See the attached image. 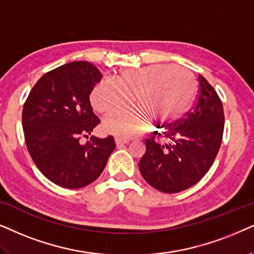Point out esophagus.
Segmentation results:
<instances>
[{
	"instance_id": "1",
	"label": "esophagus",
	"mask_w": 254,
	"mask_h": 254,
	"mask_svg": "<svg viewBox=\"0 0 254 254\" xmlns=\"http://www.w3.org/2000/svg\"><path fill=\"white\" fill-rule=\"evenodd\" d=\"M129 139H122V138H115V143H116V146L120 147L124 144H129Z\"/></svg>"
}]
</instances>
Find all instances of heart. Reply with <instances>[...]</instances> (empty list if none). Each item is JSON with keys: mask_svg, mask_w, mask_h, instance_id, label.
<instances>
[{"mask_svg": "<svg viewBox=\"0 0 254 254\" xmlns=\"http://www.w3.org/2000/svg\"><path fill=\"white\" fill-rule=\"evenodd\" d=\"M117 82H100L90 94L94 109L102 115L130 106L132 97L140 109L121 111L103 122L106 132L130 138L143 132L148 117L161 123L177 121L190 107L197 92L194 74L180 66L152 65L120 72Z\"/></svg>", "mask_w": 254, "mask_h": 254, "instance_id": "heart-1", "label": "heart"}]
</instances>
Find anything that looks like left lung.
I'll use <instances>...</instances> for the list:
<instances>
[{
  "label": "left lung",
  "mask_w": 254,
  "mask_h": 254,
  "mask_svg": "<svg viewBox=\"0 0 254 254\" xmlns=\"http://www.w3.org/2000/svg\"><path fill=\"white\" fill-rule=\"evenodd\" d=\"M197 102L177 127L146 140L139 170L148 185L162 192H179L197 184L211 167L221 147L224 130L222 101L202 75H198ZM158 133V132H157ZM155 133V134H157Z\"/></svg>",
  "instance_id": "obj_1"
}]
</instances>
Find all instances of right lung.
<instances>
[{"mask_svg":"<svg viewBox=\"0 0 254 254\" xmlns=\"http://www.w3.org/2000/svg\"><path fill=\"white\" fill-rule=\"evenodd\" d=\"M102 74L93 64L73 62L40 77L23 108L25 143L39 171L60 187L76 189L95 181L115 150L114 138L88 137L100 123L89 95Z\"/></svg>","mask_w":254,"mask_h":254,"instance_id":"1","label":"right lung"}]
</instances>
